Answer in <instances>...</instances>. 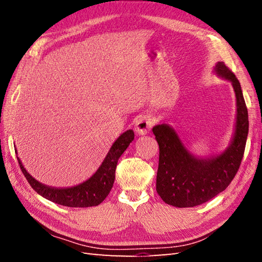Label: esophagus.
Returning <instances> with one entry per match:
<instances>
[{
  "label": "esophagus",
  "mask_w": 262,
  "mask_h": 262,
  "mask_svg": "<svg viewBox=\"0 0 262 262\" xmlns=\"http://www.w3.org/2000/svg\"><path fill=\"white\" fill-rule=\"evenodd\" d=\"M154 125V120L149 116H140V118L136 120L135 132L138 135H146L151 130V128Z\"/></svg>",
  "instance_id": "obj_1"
}]
</instances>
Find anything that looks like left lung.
<instances>
[{
	"label": "left lung",
	"instance_id": "8db88e82",
	"mask_svg": "<svg viewBox=\"0 0 262 262\" xmlns=\"http://www.w3.org/2000/svg\"><path fill=\"white\" fill-rule=\"evenodd\" d=\"M214 73L231 82L236 98L234 133L223 152L199 158L189 152L172 126L160 124L152 129L160 147L157 191L165 204L176 207H194L224 191L243 158L249 119L240 82L223 62L216 64Z\"/></svg>",
	"mask_w": 262,
	"mask_h": 262
}]
</instances>
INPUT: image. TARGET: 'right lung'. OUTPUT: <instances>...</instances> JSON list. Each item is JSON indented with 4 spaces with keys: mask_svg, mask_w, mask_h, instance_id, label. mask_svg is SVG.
<instances>
[{
    "mask_svg": "<svg viewBox=\"0 0 262 262\" xmlns=\"http://www.w3.org/2000/svg\"><path fill=\"white\" fill-rule=\"evenodd\" d=\"M134 132L132 129L122 133L110 147L108 154L105 155L103 162L99 166L96 173L92 174L86 181L73 187L55 188L43 185L26 170L19 158L18 162L29 185L43 198L58 205L68 206V207H92V206L101 204L109 194L114 186L118 159L129 146V144L134 140Z\"/></svg>",
    "mask_w": 262,
    "mask_h": 262,
    "instance_id": "obj_1",
    "label": "right lung"
}]
</instances>
